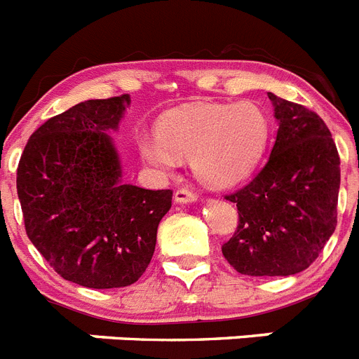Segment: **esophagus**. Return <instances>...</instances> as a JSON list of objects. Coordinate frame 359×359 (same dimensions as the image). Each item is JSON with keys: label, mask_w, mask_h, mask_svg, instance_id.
I'll return each mask as SVG.
<instances>
[{"label": "esophagus", "mask_w": 359, "mask_h": 359, "mask_svg": "<svg viewBox=\"0 0 359 359\" xmlns=\"http://www.w3.org/2000/svg\"><path fill=\"white\" fill-rule=\"evenodd\" d=\"M198 199V194H196L194 190L190 189H180L174 194V201L180 203V205H187V203H194Z\"/></svg>", "instance_id": "34e87169"}]
</instances>
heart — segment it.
<instances>
[{
  "label": "heart",
  "instance_id": "b5f03b06",
  "mask_svg": "<svg viewBox=\"0 0 359 359\" xmlns=\"http://www.w3.org/2000/svg\"><path fill=\"white\" fill-rule=\"evenodd\" d=\"M269 140V118L253 102H198L165 113L158 133L142 136L138 149L147 165L172 174L182 158L205 185L226 189L261 163Z\"/></svg>",
  "mask_w": 359,
  "mask_h": 359
}]
</instances>
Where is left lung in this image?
<instances>
[{"label":"left lung","mask_w":359,"mask_h":359,"mask_svg":"<svg viewBox=\"0 0 359 359\" xmlns=\"http://www.w3.org/2000/svg\"><path fill=\"white\" fill-rule=\"evenodd\" d=\"M278 122L266 165L226 196L239 224L223 244L228 264L252 277H287L316 261L336 228L340 156L315 111L268 93Z\"/></svg>","instance_id":"left-lung-1"}]
</instances>
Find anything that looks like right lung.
Segmentation results:
<instances>
[{
  "label": "right lung",
  "mask_w": 359,
  "mask_h": 359,
  "mask_svg": "<svg viewBox=\"0 0 359 359\" xmlns=\"http://www.w3.org/2000/svg\"><path fill=\"white\" fill-rule=\"evenodd\" d=\"M129 95L86 100L30 136L18 165L28 239L57 273L79 286L135 284L156 246L172 190L122 182L113 138Z\"/></svg>",
  "instance_id": "right-lung-1"
}]
</instances>
